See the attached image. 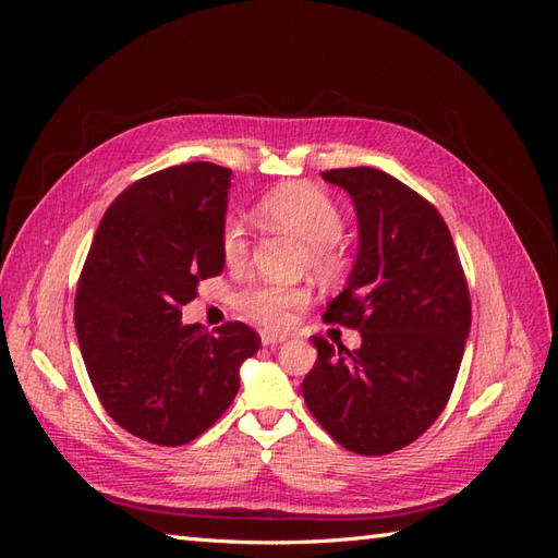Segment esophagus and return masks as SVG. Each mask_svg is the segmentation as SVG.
Here are the masks:
<instances>
[{
	"mask_svg": "<svg viewBox=\"0 0 558 558\" xmlns=\"http://www.w3.org/2000/svg\"><path fill=\"white\" fill-rule=\"evenodd\" d=\"M286 340H289V337L281 335V332H272V330H263V332H260V342H263L265 347L281 344V342H286Z\"/></svg>",
	"mask_w": 558,
	"mask_h": 558,
	"instance_id": "34e87169",
	"label": "esophagus"
}]
</instances>
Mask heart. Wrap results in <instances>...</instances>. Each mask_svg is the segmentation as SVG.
Returning <instances> with one entry per match:
<instances>
[{
    "mask_svg": "<svg viewBox=\"0 0 558 558\" xmlns=\"http://www.w3.org/2000/svg\"><path fill=\"white\" fill-rule=\"evenodd\" d=\"M256 216L267 228L289 232L305 244V260L314 275L332 277L340 272L342 256L337 240L344 230V218L324 191L307 183L281 185L258 202ZM221 251L228 265H240L246 258L248 232L240 218H226ZM307 298V291L300 286L258 283L240 293L238 305L258 324L277 328L291 318V310L305 305Z\"/></svg>",
    "mask_w": 558,
    "mask_h": 558,
    "instance_id": "heart-1",
    "label": "heart"
}]
</instances>
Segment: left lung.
<instances>
[{"label":"left lung","mask_w":558,"mask_h":558,"mask_svg":"<svg viewBox=\"0 0 558 558\" xmlns=\"http://www.w3.org/2000/svg\"><path fill=\"white\" fill-rule=\"evenodd\" d=\"M353 202L359 253L330 324L356 328L359 349L312 337L318 356L302 381L314 418L363 456L412 445L440 416L470 335V293L437 209L373 167L324 172Z\"/></svg>","instance_id":"left-lung-1"}]
</instances>
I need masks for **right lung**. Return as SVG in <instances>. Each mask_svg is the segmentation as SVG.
Listing matches in <instances>:
<instances>
[{"label":"right lung","mask_w":558,"mask_h":558,"mask_svg":"<svg viewBox=\"0 0 558 558\" xmlns=\"http://www.w3.org/2000/svg\"><path fill=\"white\" fill-rule=\"evenodd\" d=\"M232 170L167 167L134 181L99 221L78 279L74 326L99 402L128 433L179 447L216 424L260 337L232 320L181 324L202 279L223 272Z\"/></svg>","instance_id":"right-lung-1"}]
</instances>
